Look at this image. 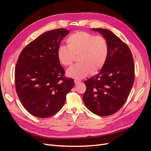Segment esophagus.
<instances>
[{"mask_svg":"<svg viewBox=\"0 0 151 151\" xmlns=\"http://www.w3.org/2000/svg\"><path fill=\"white\" fill-rule=\"evenodd\" d=\"M81 83V80H79V79H75L74 80L75 84H79Z\"/></svg>","mask_w":151,"mask_h":151,"instance_id":"1","label":"esophagus"}]
</instances>
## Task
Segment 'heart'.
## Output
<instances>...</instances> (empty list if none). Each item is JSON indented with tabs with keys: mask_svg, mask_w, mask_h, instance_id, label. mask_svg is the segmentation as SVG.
<instances>
[{
	"mask_svg": "<svg viewBox=\"0 0 151 151\" xmlns=\"http://www.w3.org/2000/svg\"><path fill=\"white\" fill-rule=\"evenodd\" d=\"M66 46L57 50V58L61 64L70 66L77 56L78 64L67 71L68 77L81 79L90 73L94 74L101 70L106 63L109 52L107 40L86 31H77L66 40Z\"/></svg>",
	"mask_w": 151,
	"mask_h": 151,
	"instance_id": "heart-1",
	"label": "heart"
}]
</instances>
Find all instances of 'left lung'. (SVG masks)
Wrapping results in <instances>:
<instances>
[{"mask_svg":"<svg viewBox=\"0 0 151 151\" xmlns=\"http://www.w3.org/2000/svg\"><path fill=\"white\" fill-rule=\"evenodd\" d=\"M108 41V60L98 74L84 81L83 101L96 115L106 116L117 112L129 97L135 78L134 58L129 47L109 30L93 28Z\"/></svg>","mask_w":151,"mask_h":151,"instance_id":"8db88e82","label":"left lung"}]
</instances>
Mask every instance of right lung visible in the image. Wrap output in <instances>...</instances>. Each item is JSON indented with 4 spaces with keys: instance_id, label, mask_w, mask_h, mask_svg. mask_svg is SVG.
<instances>
[{
    "instance_id": "obj_1",
    "label": "right lung",
    "mask_w": 151,
    "mask_h": 151,
    "mask_svg": "<svg viewBox=\"0 0 151 151\" xmlns=\"http://www.w3.org/2000/svg\"><path fill=\"white\" fill-rule=\"evenodd\" d=\"M68 33L64 28L45 32L27 45L18 57L16 93L24 108L36 117L55 115L74 86V80L65 77L57 55L60 42Z\"/></svg>"
}]
</instances>
